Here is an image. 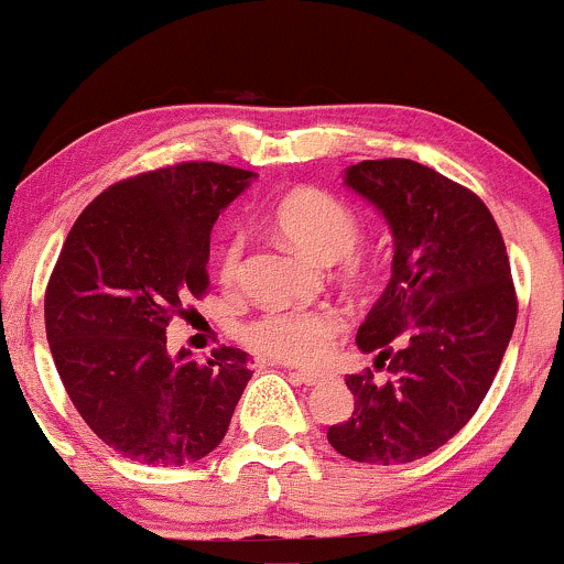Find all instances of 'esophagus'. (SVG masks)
I'll return each instance as SVG.
<instances>
[{
    "instance_id": "obj_1",
    "label": "esophagus",
    "mask_w": 564,
    "mask_h": 564,
    "mask_svg": "<svg viewBox=\"0 0 564 564\" xmlns=\"http://www.w3.org/2000/svg\"><path fill=\"white\" fill-rule=\"evenodd\" d=\"M290 376L295 378V381H301V383H306V386H316V383H322L325 381V372H314V370H293L290 372Z\"/></svg>"
}]
</instances>
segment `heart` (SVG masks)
I'll list each match as a JSON object with an SVG mask.
<instances>
[{
    "label": "heart",
    "instance_id": "b5f03b06",
    "mask_svg": "<svg viewBox=\"0 0 564 564\" xmlns=\"http://www.w3.org/2000/svg\"><path fill=\"white\" fill-rule=\"evenodd\" d=\"M274 226L295 248L319 261L344 258L349 276H362L367 263L354 250L359 239V215L349 202L316 186H299L288 192L274 207ZM248 237L242 231L226 234L220 242L215 265L224 284H234L242 276ZM344 333V316L333 306H295L265 308L263 314L245 322V344L263 357L282 362L308 365L322 359L330 344Z\"/></svg>",
    "mask_w": 564,
    "mask_h": 564
}]
</instances>
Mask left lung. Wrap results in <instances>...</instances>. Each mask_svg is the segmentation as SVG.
I'll list each match as a JSON object with an SVG mask.
<instances>
[{
    "label": "left lung",
    "mask_w": 564,
    "mask_h": 564,
    "mask_svg": "<svg viewBox=\"0 0 564 564\" xmlns=\"http://www.w3.org/2000/svg\"><path fill=\"white\" fill-rule=\"evenodd\" d=\"M346 186L394 234L391 280L357 330L389 378L370 367L346 378L354 413L327 440L359 464H410L453 440L490 391L517 322L509 256L485 202L426 164L365 160Z\"/></svg>",
    "instance_id": "left-lung-1"
}]
</instances>
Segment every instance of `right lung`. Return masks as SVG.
<instances>
[{"label":"right lung","mask_w":564,"mask_h":564,"mask_svg":"<svg viewBox=\"0 0 564 564\" xmlns=\"http://www.w3.org/2000/svg\"><path fill=\"white\" fill-rule=\"evenodd\" d=\"M248 170L181 162L138 173L82 210L50 274L44 327L68 400L124 458L183 466L220 445L248 386V354L170 357L173 316L210 290V231Z\"/></svg>","instance_id":"obj_1"}]
</instances>
